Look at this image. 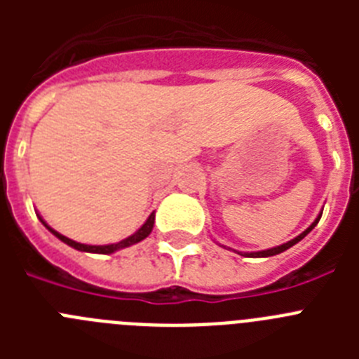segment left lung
<instances>
[{"mask_svg":"<svg viewBox=\"0 0 359 359\" xmlns=\"http://www.w3.org/2000/svg\"><path fill=\"white\" fill-rule=\"evenodd\" d=\"M320 217H322V214L318 215V217L315 219V223L311 224L309 228H307L306 231H302V233H300V236L298 237H294V239H291V241H287V243H284V244H280V246H277V248H271V250H262V252H255V253H244V257H271V255H277V253H282V252H286L287 248H291V246H294V244L298 243V241H302L304 237L307 236V233H309L311 230H313V228L316 226V224H318V221H320ZM241 255H243V253H241Z\"/></svg>","mask_w":359,"mask_h":359,"instance_id":"obj_1","label":"left lung"}]
</instances>
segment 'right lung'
<instances>
[{"label": "right lung", "mask_w": 359, "mask_h": 359, "mask_svg": "<svg viewBox=\"0 0 359 359\" xmlns=\"http://www.w3.org/2000/svg\"><path fill=\"white\" fill-rule=\"evenodd\" d=\"M41 223H43L44 226L48 228V230L52 231L53 236L59 237V239H61L62 243H66V244H68V246H72V248L81 250V252H90V253H113V252H116V250L128 248V246H131V244H136V243H140V241H144L145 237H147L149 233H151V231H152V226H154V212H152V214L149 215L147 221H145V223L142 224L140 230L135 231V233H133L131 237H128V239H123V241H120V243H115V244H106V246H91V244L75 243V241H72V239H68V237L61 236L59 231L52 230V228H50L48 224L44 223L43 219H41Z\"/></svg>", "instance_id": "right-lung-1"}]
</instances>
